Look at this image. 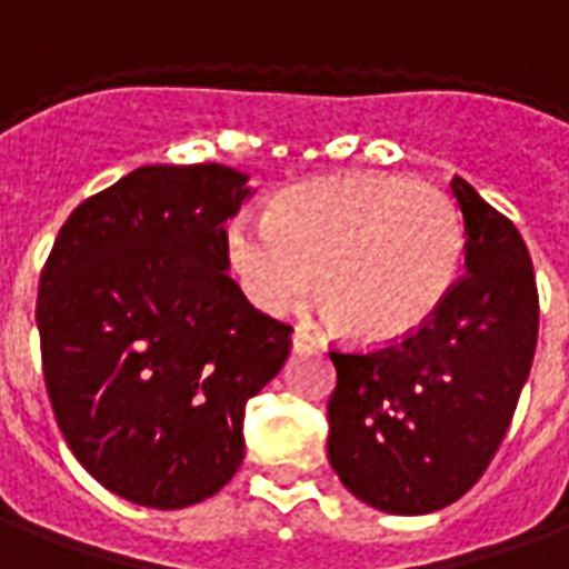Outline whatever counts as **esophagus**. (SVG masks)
Listing matches in <instances>:
<instances>
[{
    "mask_svg": "<svg viewBox=\"0 0 569 569\" xmlns=\"http://www.w3.org/2000/svg\"><path fill=\"white\" fill-rule=\"evenodd\" d=\"M322 345H326V341H322L320 335L310 332L305 326H298L296 335H292V347H296V350H322Z\"/></svg>",
    "mask_w": 569,
    "mask_h": 569,
    "instance_id": "34e87169",
    "label": "esophagus"
}]
</instances>
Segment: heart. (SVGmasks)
I'll use <instances>...</instances> for the list:
<instances>
[{
    "label": "heart",
    "instance_id": "b5f03b06",
    "mask_svg": "<svg viewBox=\"0 0 569 569\" xmlns=\"http://www.w3.org/2000/svg\"><path fill=\"white\" fill-rule=\"evenodd\" d=\"M463 243L460 210L439 186L359 173L289 188L264 224H231L224 252L259 308H298L317 273L320 308L338 332L390 345L451 296Z\"/></svg>",
    "mask_w": 569,
    "mask_h": 569
}]
</instances>
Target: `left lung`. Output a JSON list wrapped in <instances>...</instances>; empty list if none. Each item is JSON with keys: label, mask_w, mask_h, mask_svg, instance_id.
Listing matches in <instances>:
<instances>
[{"label": "left lung", "mask_w": 569, "mask_h": 569, "mask_svg": "<svg viewBox=\"0 0 569 569\" xmlns=\"http://www.w3.org/2000/svg\"><path fill=\"white\" fill-rule=\"evenodd\" d=\"M466 273L432 320L375 350H332L329 463L357 500L427 515L485 476L512 423L539 332L525 240L466 179Z\"/></svg>", "instance_id": "8db88e82"}]
</instances>
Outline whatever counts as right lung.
<instances>
[{
	"mask_svg": "<svg viewBox=\"0 0 569 569\" xmlns=\"http://www.w3.org/2000/svg\"><path fill=\"white\" fill-rule=\"evenodd\" d=\"M249 176L151 163L79 203L39 280L44 387L69 451L106 490L186 509L243 463V411L292 326L228 277L224 222Z\"/></svg>",
	"mask_w": 569,
	"mask_h": 569,
	"instance_id": "1",
	"label": "right lung"
}]
</instances>
